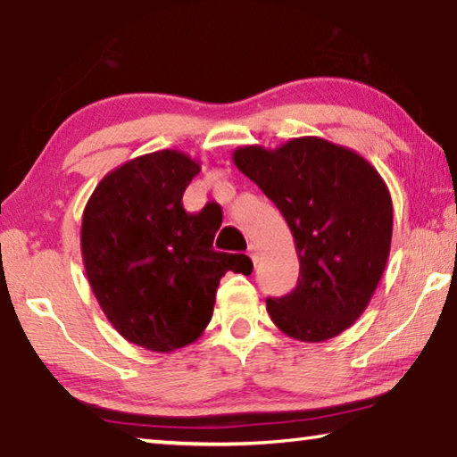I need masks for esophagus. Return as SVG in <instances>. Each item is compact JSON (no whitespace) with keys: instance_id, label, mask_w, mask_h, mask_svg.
I'll list each match as a JSON object with an SVG mask.
<instances>
[{"instance_id":"34e87169","label":"esophagus","mask_w":457,"mask_h":457,"mask_svg":"<svg viewBox=\"0 0 457 457\" xmlns=\"http://www.w3.org/2000/svg\"><path fill=\"white\" fill-rule=\"evenodd\" d=\"M247 256H250V260L253 262V264H258V247L253 245V244L247 245Z\"/></svg>"}]
</instances>
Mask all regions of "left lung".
Segmentation results:
<instances>
[{"label": "left lung", "instance_id": "8db88e82", "mask_svg": "<svg viewBox=\"0 0 457 457\" xmlns=\"http://www.w3.org/2000/svg\"><path fill=\"white\" fill-rule=\"evenodd\" d=\"M234 163L284 215L300 260L296 288L268 298L270 319L304 343L353 327L389 258L393 204L377 169L319 137L278 149L242 146Z\"/></svg>", "mask_w": 457, "mask_h": 457}]
</instances>
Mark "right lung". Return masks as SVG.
Returning a JSON list of instances; mask_svg holds the SVG:
<instances>
[{"label":"right lung","instance_id":"add662e5","mask_svg":"<svg viewBox=\"0 0 457 457\" xmlns=\"http://www.w3.org/2000/svg\"><path fill=\"white\" fill-rule=\"evenodd\" d=\"M199 169L179 151L143 154L108 173L84 207L80 247L90 288L112 327L154 353L199 338L221 276L252 268L244 253L215 252L220 226L183 210Z\"/></svg>","mask_w":457,"mask_h":457}]
</instances>
